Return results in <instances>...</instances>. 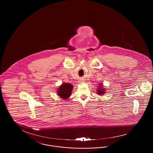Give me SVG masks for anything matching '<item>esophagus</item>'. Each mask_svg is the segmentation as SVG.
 Segmentation results:
<instances>
[{"label":"esophagus","mask_w":153,"mask_h":153,"mask_svg":"<svg viewBox=\"0 0 153 153\" xmlns=\"http://www.w3.org/2000/svg\"><path fill=\"white\" fill-rule=\"evenodd\" d=\"M82 81H83V80H82Z\"/></svg>","instance_id":"1"}]
</instances>
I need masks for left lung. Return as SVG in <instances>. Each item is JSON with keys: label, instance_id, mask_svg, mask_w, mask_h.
Wrapping results in <instances>:
<instances>
[{"label": "left lung", "instance_id": "8db88e82", "mask_svg": "<svg viewBox=\"0 0 153 153\" xmlns=\"http://www.w3.org/2000/svg\"><path fill=\"white\" fill-rule=\"evenodd\" d=\"M102 84H102V83H100L99 84V86L97 87V94L99 95H100V96H102V95H103L104 94H105V89L104 88V85H102Z\"/></svg>", "mask_w": 153, "mask_h": 153}]
</instances>
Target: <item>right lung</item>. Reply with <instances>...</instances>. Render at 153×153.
I'll use <instances>...</instances> for the list:
<instances>
[{"label": "right lung", "mask_w": 153, "mask_h": 153, "mask_svg": "<svg viewBox=\"0 0 153 153\" xmlns=\"http://www.w3.org/2000/svg\"><path fill=\"white\" fill-rule=\"evenodd\" d=\"M73 88V86L71 84L64 82L58 88L57 95L60 98L66 100L71 96Z\"/></svg>", "instance_id": "add662e5"}]
</instances>
